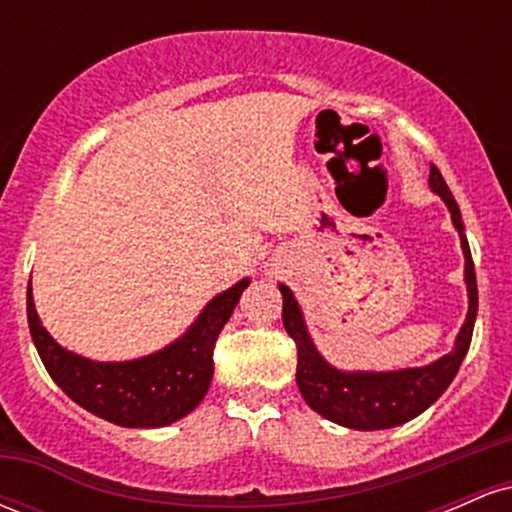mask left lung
Listing matches in <instances>:
<instances>
[{"mask_svg": "<svg viewBox=\"0 0 512 512\" xmlns=\"http://www.w3.org/2000/svg\"><path fill=\"white\" fill-rule=\"evenodd\" d=\"M431 182L433 192L443 197L448 204L452 223L462 240L464 252V281L469 291V313L464 320L460 334H457L455 349L448 356L438 358L436 363L424 368H407L392 370V373H342L332 368L320 354L315 344L310 342L308 330L298 308L293 293L284 284L279 286L284 296V327L289 337L296 342L298 349V366H296V383L298 390L310 409L322 414L334 424L356 428V431H380V428H392L419 416L421 411L431 407L436 399L448 390L452 378L462 366V358L467 354L469 342H472L474 320H477L479 293H477V274H474L472 252L464 238V226L460 207L455 197L445 185L440 170L431 163Z\"/></svg>", "mask_w": 512, "mask_h": 512, "instance_id": "obj_1", "label": "left lung"}]
</instances>
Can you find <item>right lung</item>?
<instances>
[{
    "label": "right lung",
    "mask_w": 512,
    "mask_h": 512,
    "mask_svg": "<svg viewBox=\"0 0 512 512\" xmlns=\"http://www.w3.org/2000/svg\"><path fill=\"white\" fill-rule=\"evenodd\" d=\"M250 279L219 293L178 342L125 363H98L62 349L35 313L28 284V327L50 378L79 407L110 424L158 428L190 414L214 378V346Z\"/></svg>",
    "instance_id": "1"
}]
</instances>
